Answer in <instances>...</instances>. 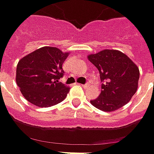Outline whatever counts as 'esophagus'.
I'll return each instance as SVG.
<instances>
[{
    "instance_id": "1",
    "label": "esophagus",
    "mask_w": 154,
    "mask_h": 154,
    "mask_svg": "<svg viewBox=\"0 0 154 154\" xmlns=\"http://www.w3.org/2000/svg\"><path fill=\"white\" fill-rule=\"evenodd\" d=\"M82 88H88L90 87V84L87 82V83H85V84H82Z\"/></svg>"
}]
</instances>
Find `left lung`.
Returning a JSON list of instances; mask_svg holds the SVG:
<instances>
[{"mask_svg":"<svg viewBox=\"0 0 154 154\" xmlns=\"http://www.w3.org/2000/svg\"><path fill=\"white\" fill-rule=\"evenodd\" d=\"M98 69L101 92L90 100L94 107L104 112L121 108L130 101L138 88L140 72L128 56L119 50L105 49L88 56Z\"/></svg>","mask_w":154,"mask_h":154,"instance_id":"8db88e82","label":"left lung"}]
</instances>
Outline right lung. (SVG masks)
<instances>
[{
	"instance_id": "1",
	"label": "right lung",
	"mask_w": 154,
	"mask_h": 154,
	"mask_svg": "<svg viewBox=\"0 0 154 154\" xmlns=\"http://www.w3.org/2000/svg\"><path fill=\"white\" fill-rule=\"evenodd\" d=\"M68 53L57 48L42 47L18 63L16 82L24 97L39 107H48L64 100L70 88L60 82L62 65Z\"/></svg>"
}]
</instances>
